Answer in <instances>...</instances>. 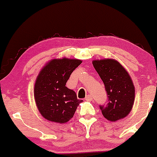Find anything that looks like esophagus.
Returning a JSON list of instances; mask_svg holds the SVG:
<instances>
[{"instance_id": "obj_1", "label": "esophagus", "mask_w": 157, "mask_h": 157, "mask_svg": "<svg viewBox=\"0 0 157 157\" xmlns=\"http://www.w3.org/2000/svg\"><path fill=\"white\" fill-rule=\"evenodd\" d=\"M85 99H86V101H90V100H92V99H93V96H92L90 94H89V95H87V96H86Z\"/></svg>"}]
</instances>
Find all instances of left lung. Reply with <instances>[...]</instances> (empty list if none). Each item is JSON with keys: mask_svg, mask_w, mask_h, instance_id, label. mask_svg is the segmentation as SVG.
<instances>
[{"mask_svg": "<svg viewBox=\"0 0 157 157\" xmlns=\"http://www.w3.org/2000/svg\"><path fill=\"white\" fill-rule=\"evenodd\" d=\"M93 67L103 81L107 94L105 104L99 105L103 116L115 121L129 114L134 101V86L126 70L112 59L93 61Z\"/></svg>", "mask_w": 157, "mask_h": 157, "instance_id": "left-lung-1", "label": "left lung"}]
</instances>
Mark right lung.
Masks as SVG:
<instances>
[{
    "label": "right lung",
    "mask_w": 157,
    "mask_h": 157,
    "mask_svg": "<svg viewBox=\"0 0 157 157\" xmlns=\"http://www.w3.org/2000/svg\"><path fill=\"white\" fill-rule=\"evenodd\" d=\"M82 61L54 59L41 71L34 89L36 103L41 115L48 121L64 123L73 118L81 100L65 86L70 76Z\"/></svg>",
    "instance_id": "1"
}]
</instances>
